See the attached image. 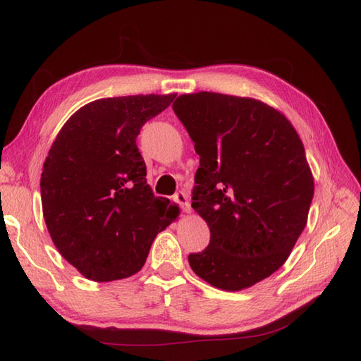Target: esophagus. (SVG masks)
<instances>
[{"label": "esophagus", "mask_w": 361, "mask_h": 361, "mask_svg": "<svg viewBox=\"0 0 361 361\" xmlns=\"http://www.w3.org/2000/svg\"><path fill=\"white\" fill-rule=\"evenodd\" d=\"M173 200L178 203L180 206H181V209L185 211V212H190V203H189V195L186 194V192H176L175 195H173Z\"/></svg>", "instance_id": "obj_1"}]
</instances>
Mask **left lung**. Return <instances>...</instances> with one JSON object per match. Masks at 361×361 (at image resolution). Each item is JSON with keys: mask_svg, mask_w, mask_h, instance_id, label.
<instances>
[{"mask_svg": "<svg viewBox=\"0 0 361 361\" xmlns=\"http://www.w3.org/2000/svg\"><path fill=\"white\" fill-rule=\"evenodd\" d=\"M172 109L200 155L192 208L211 231L189 265L216 288H250L286 264L307 225L315 183L304 144L279 110L252 97L200 91Z\"/></svg>", "mask_w": 361, "mask_h": 361, "instance_id": "8db88e82", "label": "left lung"}]
</instances>
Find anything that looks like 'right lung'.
Returning <instances> with one entry per match:
<instances>
[{
  "label": "right lung",
  "mask_w": 361,
  "mask_h": 361,
  "mask_svg": "<svg viewBox=\"0 0 361 361\" xmlns=\"http://www.w3.org/2000/svg\"><path fill=\"white\" fill-rule=\"evenodd\" d=\"M172 94L106 97L83 105L60 128L43 164L46 228L60 255L87 279L137 273L152 242L180 208L153 195L136 136Z\"/></svg>",
  "instance_id": "right-lung-1"
}]
</instances>
